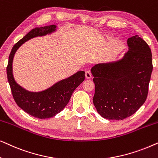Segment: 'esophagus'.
Here are the masks:
<instances>
[{
  "label": "esophagus",
  "mask_w": 158,
  "mask_h": 158,
  "mask_svg": "<svg viewBox=\"0 0 158 158\" xmlns=\"http://www.w3.org/2000/svg\"><path fill=\"white\" fill-rule=\"evenodd\" d=\"M91 77H92V75H91V73L90 72V71H86L85 72V77L87 79H90V78H91Z\"/></svg>",
  "instance_id": "esophagus-1"
}]
</instances>
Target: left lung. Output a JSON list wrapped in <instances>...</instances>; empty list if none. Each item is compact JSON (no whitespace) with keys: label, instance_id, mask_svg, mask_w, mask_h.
<instances>
[{"label":"left lung","instance_id":"left-lung-1","mask_svg":"<svg viewBox=\"0 0 158 158\" xmlns=\"http://www.w3.org/2000/svg\"><path fill=\"white\" fill-rule=\"evenodd\" d=\"M128 51L119 60L99 63L91 68L95 83L94 104L107 119L122 120L145 102L152 72L148 44L135 35L127 40Z\"/></svg>","mask_w":158,"mask_h":158}]
</instances>
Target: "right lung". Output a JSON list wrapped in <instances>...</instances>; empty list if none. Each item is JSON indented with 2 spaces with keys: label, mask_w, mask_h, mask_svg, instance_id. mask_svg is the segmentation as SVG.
I'll return each instance as SVG.
<instances>
[{
  "label": "right lung",
  "mask_w": 158,
  "mask_h": 158,
  "mask_svg": "<svg viewBox=\"0 0 158 158\" xmlns=\"http://www.w3.org/2000/svg\"><path fill=\"white\" fill-rule=\"evenodd\" d=\"M57 29V26L51 25L36 27L30 31L12 48L6 68L8 81L16 104L29 115L40 119L53 117L66 106L75 88L85 80V72L77 71L47 89L33 92L26 90L15 81L13 74V60L15 53L23 43L34 37L52 34Z\"/></svg>",
  "instance_id": "right-lung-1"
}]
</instances>
